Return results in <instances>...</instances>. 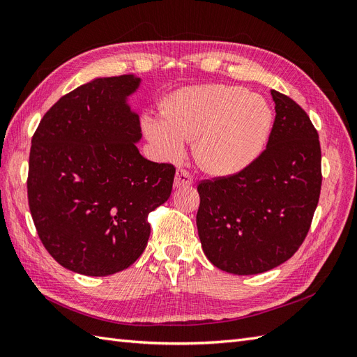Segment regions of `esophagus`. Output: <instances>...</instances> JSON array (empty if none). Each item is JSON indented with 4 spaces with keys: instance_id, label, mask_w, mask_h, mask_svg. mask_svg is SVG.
Returning a JSON list of instances; mask_svg holds the SVG:
<instances>
[{
    "instance_id": "obj_1",
    "label": "esophagus",
    "mask_w": 357,
    "mask_h": 357,
    "mask_svg": "<svg viewBox=\"0 0 357 357\" xmlns=\"http://www.w3.org/2000/svg\"><path fill=\"white\" fill-rule=\"evenodd\" d=\"M193 183V177L190 172L186 169H178L176 172V178H174V186L181 188V186H190Z\"/></svg>"
}]
</instances>
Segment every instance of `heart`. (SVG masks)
I'll return each mask as SVG.
<instances>
[{"label":"heart","instance_id":"b5f03b06","mask_svg":"<svg viewBox=\"0 0 357 357\" xmlns=\"http://www.w3.org/2000/svg\"><path fill=\"white\" fill-rule=\"evenodd\" d=\"M273 126V110L261 95L238 86L205 84L178 91L168 113L147 114L143 128L158 155L178 160L189 138L197 158L215 176L235 174L261 155Z\"/></svg>","mask_w":357,"mask_h":357}]
</instances>
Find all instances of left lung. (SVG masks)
<instances>
[{"label": "left lung", "instance_id": "1", "mask_svg": "<svg viewBox=\"0 0 357 357\" xmlns=\"http://www.w3.org/2000/svg\"><path fill=\"white\" fill-rule=\"evenodd\" d=\"M275 119L250 165L198 185V235L222 271L252 275L286 262L304 243L321 188L319 134L287 95L271 91Z\"/></svg>", "mask_w": 357, "mask_h": 357}]
</instances>
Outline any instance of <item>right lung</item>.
<instances>
[{
    "label": "right lung",
    "instance_id": "obj_1",
    "mask_svg": "<svg viewBox=\"0 0 357 357\" xmlns=\"http://www.w3.org/2000/svg\"><path fill=\"white\" fill-rule=\"evenodd\" d=\"M132 74L95 79L63 95L32 135L28 202L43 245L70 271L105 277L142 256L150 211L176 168L139 155V117L126 98Z\"/></svg>",
    "mask_w": 357,
    "mask_h": 357
}]
</instances>
